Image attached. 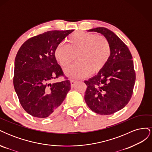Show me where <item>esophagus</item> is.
<instances>
[{"label":"esophagus","mask_w":152,"mask_h":152,"mask_svg":"<svg viewBox=\"0 0 152 152\" xmlns=\"http://www.w3.org/2000/svg\"><path fill=\"white\" fill-rule=\"evenodd\" d=\"M71 82V87H73V86H74L75 84L77 82V80L72 79V80H71V82Z\"/></svg>","instance_id":"34e87169"}]
</instances>
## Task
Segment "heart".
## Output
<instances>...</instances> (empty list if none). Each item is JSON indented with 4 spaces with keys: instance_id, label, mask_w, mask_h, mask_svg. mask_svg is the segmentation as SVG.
Returning <instances> with one entry per match:
<instances>
[{
    "instance_id": "1",
    "label": "heart",
    "mask_w": 152,
    "mask_h": 152,
    "mask_svg": "<svg viewBox=\"0 0 152 152\" xmlns=\"http://www.w3.org/2000/svg\"><path fill=\"white\" fill-rule=\"evenodd\" d=\"M112 48L108 40L103 35L83 31L74 32L68 37L67 44L59 45L54 51L58 63L64 69L75 60L74 65L67 69L66 75L80 78L102 71L111 56Z\"/></svg>"
}]
</instances>
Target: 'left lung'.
<instances>
[{"label":"left lung","mask_w":152,"mask_h":152,"mask_svg":"<svg viewBox=\"0 0 152 152\" xmlns=\"http://www.w3.org/2000/svg\"><path fill=\"white\" fill-rule=\"evenodd\" d=\"M103 34L111 45V56L97 75L85 80V101L94 112L107 115L122 109L129 102L136 80L132 56L123 41L111 30L98 27L88 30Z\"/></svg>","instance_id":"8db88e82"}]
</instances>
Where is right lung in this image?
I'll return each instance as SVG.
<instances>
[{
  "mask_svg": "<svg viewBox=\"0 0 152 152\" xmlns=\"http://www.w3.org/2000/svg\"><path fill=\"white\" fill-rule=\"evenodd\" d=\"M73 30H51L31 37L22 44L15 58L13 84L20 103L31 116L45 118L59 108L70 81L54 56L58 45ZM59 76L65 80L53 83Z\"/></svg>",
  "mask_w": 152,
  "mask_h": 152,
  "instance_id": "obj_1",
  "label": "right lung"
}]
</instances>
